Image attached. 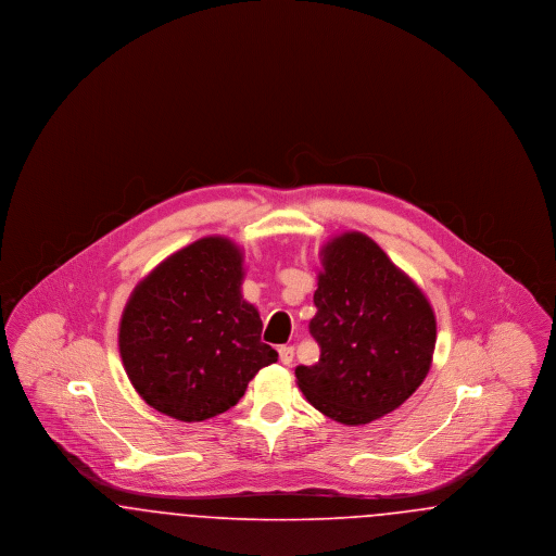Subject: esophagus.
<instances>
[{
    "label": "esophagus",
    "instance_id": "esophagus-1",
    "mask_svg": "<svg viewBox=\"0 0 556 556\" xmlns=\"http://www.w3.org/2000/svg\"><path fill=\"white\" fill-rule=\"evenodd\" d=\"M279 358L283 365H291L293 363V348L291 345H281L279 348Z\"/></svg>",
    "mask_w": 556,
    "mask_h": 556
}]
</instances>
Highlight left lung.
I'll list each match as a JSON object with an SVG mask.
<instances>
[{"label": "left lung", "mask_w": 556, "mask_h": 556, "mask_svg": "<svg viewBox=\"0 0 556 556\" xmlns=\"http://www.w3.org/2000/svg\"><path fill=\"white\" fill-rule=\"evenodd\" d=\"M313 367L298 388L325 417L367 425L415 394L435 348V315L421 288L365 233L348 231L320 250Z\"/></svg>", "instance_id": "8db88e82"}]
</instances>
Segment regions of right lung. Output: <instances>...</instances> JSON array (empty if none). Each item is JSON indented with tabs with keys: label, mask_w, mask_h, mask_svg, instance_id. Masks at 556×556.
Masks as SVG:
<instances>
[{
	"label": "right lung",
	"mask_w": 556,
	"mask_h": 556,
	"mask_svg": "<svg viewBox=\"0 0 556 556\" xmlns=\"http://www.w3.org/2000/svg\"><path fill=\"white\" fill-rule=\"evenodd\" d=\"M243 254L231 239L202 238L137 283L123 311L118 348L132 388L179 421H206L245 394L277 352L243 300Z\"/></svg>",
	"instance_id": "add662e5"
}]
</instances>
